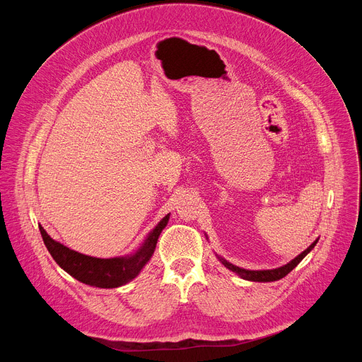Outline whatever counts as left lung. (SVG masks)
I'll return each mask as SVG.
<instances>
[{
    "label": "left lung",
    "instance_id": "left-lung-1",
    "mask_svg": "<svg viewBox=\"0 0 362 362\" xmlns=\"http://www.w3.org/2000/svg\"><path fill=\"white\" fill-rule=\"evenodd\" d=\"M317 242H318V239H317L314 243H311V246L306 247L302 253H299V255L295 257V259H292L289 264H286V265H284V267H281V268H276V269L249 271V269H243V268H239V267L232 265L230 262L225 261L223 257H219V261H221L229 271L238 274L240 278H243V279H246V281H253V282H274V281H278V279H282L284 276H286V275L303 259V257L314 249V246L317 245Z\"/></svg>",
    "mask_w": 362,
    "mask_h": 362
}]
</instances>
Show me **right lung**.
<instances>
[{
  "label": "right lung",
  "mask_w": 362,
  "mask_h": 362,
  "mask_svg": "<svg viewBox=\"0 0 362 362\" xmlns=\"http://www.w3.org/2000/svg\"><path fill=\"white\" fill-rule=\"evenodd\" d=\"M169 216L170 215H166L156 225V228L148 233L146 240L134 253L120 257H110V259H101V257L78 253L54 240L41 225L38 228L49 255L67 274L90 286L117 288L134 279L150 261L154 249H156L158 239L169 222Z\"/></svg>",
  "instance_id": "1"
}]
</instances>
